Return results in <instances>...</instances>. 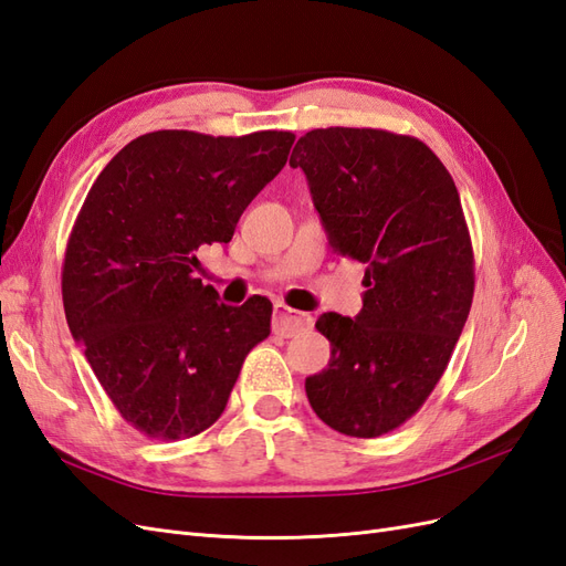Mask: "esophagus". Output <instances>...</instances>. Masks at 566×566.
<instances>
[{
    "mask_svg": "<svg viewBox=\"0 0 566 566\" xmlns=\"http://www.w3.org/2000/svg\"><path fill=\"white\" fill-rule=\"evenodd\" d=\"M273 333L281 335V337H293L302 331H310L314 325V318L310 314H300V312H293L290 306L285 304H276L273 306Z\"/></svg>",
    "mask_w": 566,
    "mask_h": 566,
    "instance_id": "1",
    "label": "esophagus"
}]
</instances>
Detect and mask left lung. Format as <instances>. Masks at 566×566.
<instances>
[{
  "mask_svg": "<svg viewBox=\"0 0 566 566\" xmlns=\"http://www.w3.org/2000/svg\"><path fill=\"white\" fill-rule=\"evenodd\" d=\"M290 167L306 175L333 250L366 264L364 310L316 321L331 361L306 378V397L342 434H387L430 397L470 314L474 256L458 188L422 142L385 129H312Z\"/></svg>",
  "mask_w": 566,
  "mask_h": 566,
  "instance_id": "left-lung-1",
  "label": "left lung"
}]
</instances>
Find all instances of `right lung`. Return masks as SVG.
Returning a JSON list of instances; mask_svg holds the SVG:
<instances>
[{"label":"right lung","mask_w":566,"mask_h":566,"mask_svg":"<svg viewBox=\"0 0 566 566\" xmlns=\"http://www.w3.org/2000/svg\"><path fill=\"white\" fill-rule=\"evenodd\" d=\"M293 142L290 132H150L90 188L65 248L67 328L117 413L148 439L214 424L245 356L271 333V302L221 304L196 279V252L231 241Z\"/></svg>","instance_id":"right-lung-1"}]
</instances>
